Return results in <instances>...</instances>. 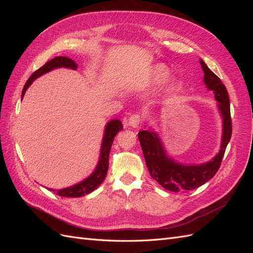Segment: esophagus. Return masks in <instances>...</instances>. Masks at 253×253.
Wrapping results in <instances>:
<instances>
[{"label": "esophagus", "instance_id": "esophagus-1", "mask_svg": "<svg viewBox=\"0 0 253 253\" xmlns=\"http://www.w3.org/2000/svg\"><path fill=\"white\" fill-rule=\"evenodd\" d=\"M141 121H142L141 115L140 114H134V115H132L131 117H129L128 125L133 126V127H137L141 124Z\"/></svg>", "mask_w": 253, "mask_h": 253}]
</instances>
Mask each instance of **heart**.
<instances>
[{"label":"heart","instance_id":"b5f03b06","mask_svg":"<svg viewBox=\"0 0 253 253\" xmlns=\"http://www.w3.org/2000/svg\"><path fill=\"white\" fill-rule=\"evenodd\" d=\"M170 75V70L164 64H157L152 68L150 74V82L158 84L164 82Z\"/></svg>","mask_w":253,"mask_h":253}]
</instances>
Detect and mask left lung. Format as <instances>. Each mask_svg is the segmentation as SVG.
I'll list each match as a JSON object with an SVG mask.
<instances>
[{
	"instance_id": "1",
	"label": "left lung",
	"mask_w": 253,
	"mask_h": 253,
	"mask_svg": "<svg viewBox=\"0 0 253 253\" xmlns=\"http://www.w3.org/2000/svg\"><path fill=\"white\" fill-rule=\"evenodd\" d=\"M205 74L204 81L207 87L214 91V97L218 102V108L224 120L223 139L218 154L211 162L197 166H183L176 164L168 157L156 133L151 131H140L138 139L140 141L143 156L152 178L160 186L172 192L185 190H193L210 180L218 171L221 159L224 157L227 144L231 138L232 122L230 115V102L226 86L221 80L210 68L200 60Z\"/></svg>"
}]
</instances>
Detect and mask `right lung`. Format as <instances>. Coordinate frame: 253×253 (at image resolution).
I'll return each instance as SVG.
<instances>
[{"mask_svg":"<svg viewBox=\"0 0 253 253\" xmlns=\"http://www.w3.org/2000/svg\"><path fill=\"white\" fill-rule=\"evenodd\" d=\"M58 67H67V68H72V70H76V68H77V64H76L74 60L67 58V57H62V56L56 57V58L47 61V62L45 63L42 67H40L39 70H37L32 76H30L29 79L25 83L24 88H23L22 98L24 97L26 89L28 88L30 84L33 83V81L35 79L40 77V76H42L45 73H48L49 71L53 70V68H58ZM122 128H124V126H122L121 121L118 119H114V120L110 121L108 125H106L104 136H103V141H102V147H101L100 159H99L98 166L96 168V170L94 171V173L91 174L88 178L77 183V185L72 186L70 188L57 190L56 193L58 195L63 196V197H80V196H83V195L93 192V191L98 186L101 185V182L105 178L106 173H108L109 156H110V151L112 148L114 138H115V136H116V134L119 131H121ZM52 191H55V190H52Z\"/></svg>","mask_w":253,"mask_h":253,"instance_id":"add662e5","label":"right lung"}]
</instances>
